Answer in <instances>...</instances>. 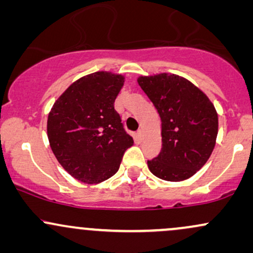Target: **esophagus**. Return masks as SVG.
<instances>
[{
    "mask_svg": "<svg viewBox=\"0 0 253 253\" xmlns=\"http://www.w3.org/2000/svg\"><path fill=\"white\" fill-rule=\"evenodd\" d=\"M136 135H138V138L139 139H143V135H144V133H143V129H138V132H136Z\"/></svg>",
    "mask_w": 253,
    "mask_h": 253,
    "instance_id": "1",
    "label": "esophagus"
}]
</instances>
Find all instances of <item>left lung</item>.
Here are the masks:
<instances>
[{"instance_id":"obj_1","label":"left lung","mask_w":253,"mask_h":253,"mask_svg":"<svg viewBox=\"0 0 253 253\" xmlns=\"http://www.w3.org/2000/svg\"><path fill=\"white\" fill-rule=\"evenodd\" d=\"M162 121V150L147 161L153 175L164 181H184L208 161L217 135L213 103L197 86L177 75L138 78Z\"/></svg>"}]
</instances>
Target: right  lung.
Returning a JSON list of instances; mask_svg holds the SVG:
<instances>
[{
    "mask_svg": "<svg viewBox=\"0 0 253 253\" xmlns=\"http://www.w3.org/2000/svg\"><path fill=\"white\" fill-rule=\"evenodd\" d=\"M125 77L98 71L74 82L54 102L47 136L57 161L72 177L96 184L112 177L133 145L114 102Z\"/></svg>",
    "mask_w": 253,
    "mask_h": 253,
    "instance_id": "1",
    "label": "right lung"
}]
</instances>
